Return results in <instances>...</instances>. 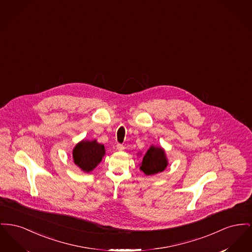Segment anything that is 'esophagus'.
Instances as JSON below:
<instances>
[{
  "label": "esophagus",
  "instance_id": "34e87169",
  "mask_svg": "<svg viewBox=\"0 0 252 252\" xmlns=\"http://www.w3.org/2000/svg\"><path fill=\"white\" fill-rule=\"evenodd\" d=\"M116 148H117V149H118V150H120V151H123V150L125 149V147H124L123 145H121V144H118Z\"/></svg>",
  "mask_w": 252,
  "mask_h": 252
}]
</instances>
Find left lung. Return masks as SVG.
Instances as JSON below:
<instances>
[{"instance_id": "1", "label": "left lung", "mask_w": 252, "mask_h": 252, "mask_svg": "<svg viewBox=\"0 0 252 252\" xmlns=\"http://www.w3.org/2000/svg\"><path fill=\"white\" fill-rule=\"evenodd\" d=\"M167 166V159L163 148L151 146L143 158L140 169L146 175H154L162 172Z\"/></svg>"}]
</instances>
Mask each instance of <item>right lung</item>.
<instances>
[{"label": "right lung", "mask_w": 252, "mask_h": 252, "mask_svg": "<svg viewBox=\"0 0 252 252\" xmlns=\"http://www.w3.org/2000/svg\"><path fill=\"white\" fill-rule=\"evenodd\" d=\"M105 154L104 145L97 143L96 140H83L73 148L72 156L74 163L83 171H92L103 159Z\"/></svg>", "instance_id": "right-lung-1"}]
</instances>
